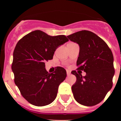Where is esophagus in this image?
Instances as JSON below:
<instances>
[{"instance_id":"esophagus-1","label":"esophagus","mask_w":121,"mask_h":121,"mask_svg":"<svg viewBox=\"0 0 121 121\" xmlns=\"http://www.w3.org/2000/svg\"><path fill=\"white\" fill-rule=\"evenodd\" d=\"M67 76H70L71 74V71L70 70H67Z\"/></svg>"}]
</instances>
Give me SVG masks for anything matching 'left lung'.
<instances>
[{
	"mask_svg": "<svg viewBox=\"0 0 121 121\" xmlns=\"http://www.w3.org/2000/svg\"><path fill=\"white\" fill-rule=\"evenodd\" d=\"M67 37L79 46L78 71H71L76 77L71 86L74 98L80 104L93 106L100 103L112 88L115 74L113 53L100 37L90 31H80ZM81 71L86 73L85 77Z\"/></svg>",
	"mask_w": 121,
	"mask_h": 121,
	"instance_id": "1",
	"label": "left lung"
}]
</instances>
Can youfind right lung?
Wrapping results in <instances>:
<instances>
[{
    "label": "right lung",
    "mask_w": 121,
    "mask_h": 121,
    "mask_svg": "<svg viewBox=\"0 0 121 121\" xmlns=\"http://www.w3.org/2000/svg\"><path fill=\"white\" fill-rule=\"evenodd\" d=\"M68 41L64 35L51 36L40 30L32 31L17 43L13 52L11 69L14 82L22 96L36 106H45L57 96L59 85L67 72L57 67L49 73L45 62L53 59L56 50Z\"/></svg>",
    "instance_id": "obj_1"
}]
</instances>
